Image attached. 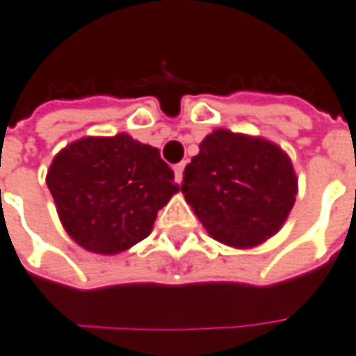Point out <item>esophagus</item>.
I'll return each mask as SVG.
<instances>
[{"label": "esophagus", "mask_w": 356, "mask_h": 356, "mask_svg": "<svg viewBox=\"0 0 356 356\" xmlns=\"http://www.w3.org/2000/svg\"><path fill=\"white\" fill-rule=\"evenodd\" d=\"M184 168H186V162H180V164H176V166H174V174H176V182H178V184H182Z\"/></svg>", "instance_id": "34e87169"}]
</instances>
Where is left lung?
I'll use <instances>...</instances> for the list:
<instances>
[{"mask_svg":"<svg viewBox=\"0 0 356 356\" xmlns=\"http://www.w3.org/2000/svg\"><path fill=\"white\" fill-rule=\"evenodd\" d=\"M182 194L213 239L255 248L285 224L297 196V176L277 144L218 129L186 166Z\"/></svg>","mask_w":356,"mask_h":356,"instance_id":"1","label":"left lung"}]
</instances>
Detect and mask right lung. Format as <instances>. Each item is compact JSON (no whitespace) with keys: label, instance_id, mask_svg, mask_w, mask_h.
Masks as SVG:
<instances>
[{"label":"right lung","instance_id":"obj_1","mask_svg":"<svg viewBox=\"0 0 356 356\" xmlns=\"http://www.w3.org/2000/svg\"><path fill=\"white\" fill-rule=\"evenodd\" d=\"M47 186L65 232L87 252L115 255L143 241L180 192L158 148L129 134L85 136L53 158Z\"/></svg>","mask_w":356,"mask_h":356}]
</instances>
